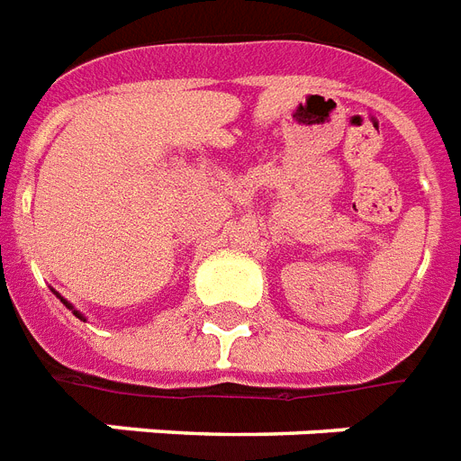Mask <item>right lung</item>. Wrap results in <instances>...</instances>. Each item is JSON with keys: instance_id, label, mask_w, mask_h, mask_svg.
<instances>
[{"instance_id": "obj_1", "label": "right lung", "mask_w": 461, "mask_h": 461, "mask_svg": "<svg viewBox=\"0 0 461 461\" xmlns=\"http://www.w3.org/2000/svg\"><path fill=\"white\" fill-rule=\"evenodd\" d=\"M57 297H59V300H61V302H64V304H66V307H68V309H71V312H73V314H76V316H78V319H80V321H85V316H83V314H80V312H78V309H76V307H73V304H71V302H68V300H64V297H61V294H59V293H57Z\"/></svg>"}]
</instances>
